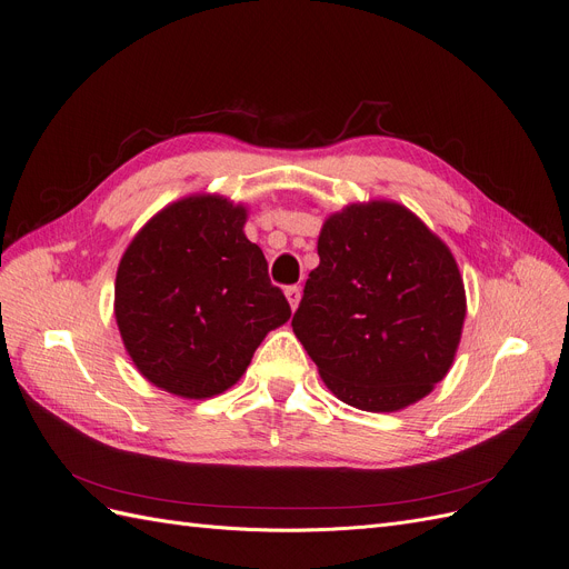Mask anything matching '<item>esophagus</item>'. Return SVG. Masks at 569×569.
Here are the masks:
<instances>
[{
  "instance_id": "obj_1",
  "label": "esophagus",
  "mask_w": 569,
  "mask_h": 569,
  "mask_svg": "<svg viewBox=\"0 0 569 569\" xmlns=\"http://www.w3.org/2000/svg\"><path fill=\"white\" fill-rule=\"evenodd\" d=\"M286 300H288L290 309L295 311L297 305H300V300H302V290L297 288V286H288V288H286Z\"/></svg>"
}]
</instances>
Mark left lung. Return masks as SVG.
<instances>
[{"label": "left lung", "mask_w": 569, "mask_h": 569, "mask_svg": "<svg viewBox=\"0 0 569 569\" xmlns=\"http://www.w3.org/2000/svg\"><path fill=\"white\" fill-rule=\"evenodd\" d=\"M292 332L343 403L403 410L452 369L466 320L459 264L395 200L350 202L325 219Z\"/></svg>", "instance_id": "obj_1"}]
</instances>
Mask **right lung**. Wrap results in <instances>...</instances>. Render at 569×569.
Instances as JSON below:
<instances>
[{"label": "right lung", "instance_id": "add662e5", "mask_svg": "<svg viewBox=\"0 0 569 569\" xmlns=\"http://www.w3.org/2000/svg\"><path fill=\"white\" fill-rule=\"evenodd\" d=\"M249 207L219 193L179 198L129 242L114 320L140 376L179 399H212L244 376L262 339L288 322L283 292L249 242Z\"/></svg>", "mask_w": 569, "mask_h": 569}]
</instances>
